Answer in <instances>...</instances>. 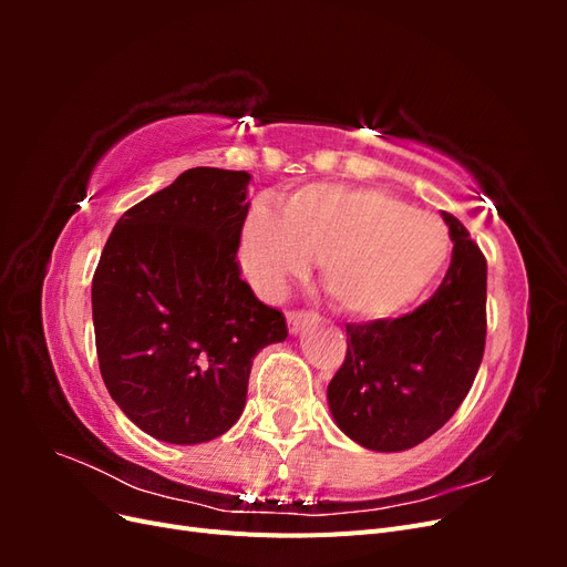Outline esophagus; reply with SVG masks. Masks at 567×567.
Listing matches in <instances>:
<instances>
[{"label": "esophagus", "mask_w": 567, "mask_h": 567, "mask_svg": "<svg viewBox=\"0 0 567 567\" xmlns=\"http://www.w3.org/2000/svg\"><path fill=\"white\" fill-rule=\"evenodd\" d=\"M315 315L312 312H305V310H288V315H286V319H288V329H290V333H298L302 326L310 321Z\"/></svg>", "instance_id": "34e87169"}]
</instances>
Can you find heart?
Listing matches in <instances>:
<instances>
[{
  "label": "heart",
  "mask_w": 567,
  "mask_h": 567,
  "mask_svg": "<svg viewBox=\"0 0 567 567\" xmlns=\"http://www.w3.org/2000/svg\"><path fill=\"white\" fill-rule=\"evenodd\" d=\"M250 284L267 298L319 257L326 296L342 315L388 319L414 305L444 267L450 236L440 219L375 188L307 184L252 205L238 244Z\"/></svg>",
  "instance_id": "obj_1"
}]
</instances>
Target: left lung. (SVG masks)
<instances>
[{"mask_svg":"<svg viewBox=\"0 0 567 567\" xmlns=\"http://www.w3.org/2000/svg\"><path fill=\"white\" fill-rule=\"evenodd\" d=\"M435 293L398 319L348 323V352L329 383L338 427L373 452H402L437 433L466 400L487 338V260L461 221Z\"/></svg>","mask_w":567,"mask_h":567,"instance_id":"obj_1","label":"left lung"}]
</instances>
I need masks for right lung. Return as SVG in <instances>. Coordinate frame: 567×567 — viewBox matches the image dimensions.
Segmentation results:
<instances>
[{
  "instance_id": "add662e5",
  "label": "right lung",
  "mask_w": 567,
  "mask_h": 567,
  "mask_svg": "<svg viewBox=\"0 0 567 567\" xmlns=\"http://www.w3.org/2000/svg\"><path fill=\"white\" fill-rule=\"evenodd\" d=\"M248 173L192 167L117 219L92 279L96 357L125 416L173 444L227 433L252 359L288 336L236 260Z\"/></svg>"
}]
</instances>
